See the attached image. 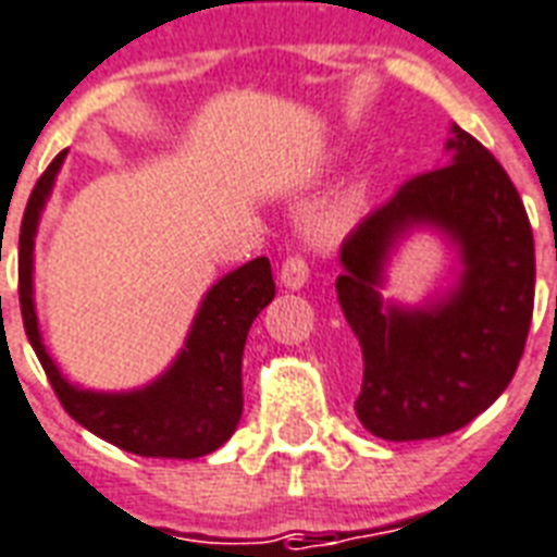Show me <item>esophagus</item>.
Returning a JSON list of instances; mask_svg holds the SVG:
<instances>
[{
  "instance_id": "esophagus-1",
  "label": "esophagus",
  "mask_w": 557,
  "mask_h": 557,
  "mask_svg": "<svg viewBox=\"0 0 557 557\" xmlns=\"http://www.w3.org/2000/svg\"><path fill=\"white\" fill-rule=\"evenodd\" d=\"M309 280V262L306 257L295 253V257H286L283 265H280V283L286 288H300Z\"/></svg>"
}]
</instances>
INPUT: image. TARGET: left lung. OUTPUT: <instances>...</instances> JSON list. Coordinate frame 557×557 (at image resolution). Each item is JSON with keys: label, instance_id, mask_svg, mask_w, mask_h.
I'll return each mask as SVG.
<instances>
[{"label": "left lung", "instance_id": "8db88e82", "mask_svg": "<svg viewBox=\"0 0 557 557\" xmlns=\"http://www.w3.org/2000/svg\"><path fill=\"white\" fill-rule=\"evenodd\" d=\"M450 164L407 178L341 245V309L364 356L356 413L372 436L413 442L466 428L515 379L535 309V239L503 164L454 126ZM413 224L455 236L463 274L424 310L380 304L392 243Z\"/></svg>", "mask_w": 557, "mask_h": 557}]
</instances>
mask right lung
Here are the masks:
<instances>
[{
	"label": "right lung",
	"mask_w": 557,
	"mask_h": 557,
	"mask_svg": "<svg viewBox=\"0 0 557 557\" xmlns=\"http://www.w3.org/2000/svg\"><path fill=\"white\" fill-rule=\"evenodd\" d=\"M65 150L30 190L20 227V309L25 335L60 405L100 440L138 457H205L231 440L243 416V349L253 318L271 304L274 277L265 257L245 262L210 288L176 364L135 393H91L72 387L48 358L34 312V234Z\"/></svg>",
	"instance_id": "right-lung-1"
}]
</instances>
